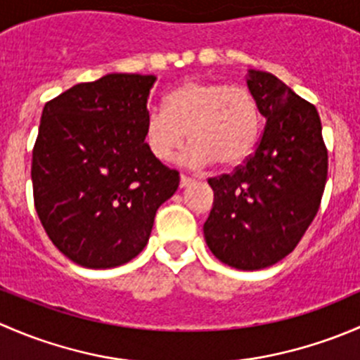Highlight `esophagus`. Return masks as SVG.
Here are the masks:
<instances>
[{"label":"esophagus","mask_w":360,"mask_h":360,"mask_svg":"<svg viewBox=\"0 0 360 360\" xmlns=\"http://www.w3.org/2000/svg\"><path fill=\"white\" fill-rule=\"evenodd\" d=\"M190 184H193V179H191V177L181 176V179H179V186L181 188H186V186H190Z\"/></svg>","instance_id":"34e87169"}]
</instances>
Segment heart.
Segmentation results:
<instances>
[{
    "label": "heart",
    "mask_w": 360,
    "mask_h": 360,
    "mask_svg": "<svg viewBox=\"0 0 360 360\" xmlns=\"http://www.w3.org/2000/svg\"><path fill=\"white\" fill-rule=\"evenodd\" d=\"M259 127V108L248 89L190 79L167 94L163 110L148 112L144 141L155 158L172 162L188 134V165L231 169L252 153Z\"/></svg>",
    "instance_id": "1"
}]
</instances>
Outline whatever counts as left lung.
Segmentation results:
<instances>
[{"mask_svg":"<svg viewBox=\"0 0 360 360\" xmlns=\"http://www.w3.org/2000/svg\"><path fill=\"white\" fill-rule=\"evenodd\" d=\"M248 86L266 125L244 165L209 179L214 203L203 237L217 259L252 271L284 259L314 221L328 150L314 104L270 72L250 69Z\"/></svg>","mask_w":360,"mask_h":360,"instance_id":"obj_1","label":"left lung"}]
</instances>
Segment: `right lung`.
Segmentation results:
<instances>
[{
    "mask_svg": "<svg viewBox=\"0 0 360 360\" xmlns=\"http://www.w3.org/2000/svg\"><path fill=\"white\" fill-rule=\"evenodd\" d=\"M157 76L111 72L45 104L32 150L34 207L46 235L72 263L94 270L129 263L150 240L155 214L179 172L144 141Z\"/></svg>",
    "mask_w": 360,
    "mask_h": 360,
    "instance_id": "obj_1",
    "label": "right lung"
}]
</instances>
